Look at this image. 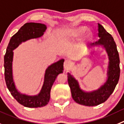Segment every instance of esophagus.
<instances>
[{
	"mask_svg": "<svg viewBox=\"0 0 124 124\" xmlns=\"http://www.w3.org/2000/svg\"><path fill=\"white\" fill-rule=\"evenodd\" d=\"M71 65H72V63H71V61H68V60H67V61H65L64 63H63V67H64L65 70H69V69L71 68Z\"/></svg>",
	"mask_w": 124,
	"mask_h": 124,
	"instance_id": "34e87169",
	"label": "esophagus"
}]
</instances>
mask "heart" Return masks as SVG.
<instances>
[{"instance_id": "heart-1", "label": "heart", "mask_w": 124, "mask_h": 124, "mask_svg": "<svg viewBox=\"0 0 124 124\" xmlns=\"http://www.w3.org/2000/svg\"><path fill=\"white\" fill-rule=\"evenodd\" d=\"M85 27L81 26V27H71V28L63 30L61 32V37L64 39L65 40H69L71 39H75V38L79 37L85 31ZM88 36L91 37H92V33L89 32L88 33Z\"/></svg>"}]
</instances>
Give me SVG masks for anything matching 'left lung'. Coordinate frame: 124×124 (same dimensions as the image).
I'll return each instance as SVG.
<instances>
[{"mask_svg":"<svg viewBox=\"0 0 124 124\" xmlns=\"http://www.w3.org/2000/svg\"><path fill=\"white\" fill-rule=\"evenodd\" d=\"M98 35L100 39L91 45H101L106 49L109 58L106 81L96 91L85 92L80 88L78 81L73 75L70 73L67 74L68 83L73 100L77 103L87 106H97L107 100L115 89L120 76L119 56L115 41L111 35L106 32L101 24H98Z\"/></svg>","mask_w":124,"mask_h":124,"instance_id":"obj_1","label":"left lung"}]
</instances>
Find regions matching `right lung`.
<instances>
[{"label": "right lung", "mask_w": 124, "mask_h": 124, "mask_svg": "<svg viewBox=\"0 0 124 124\" xmlns=\"http://www.w3.org/2000/svg\"><path fill=\"white\" fill-rule=\"evenodd\" d=\"M46 25L41 23H27L20 28L11 38L4 56L5 79L11 95L19 103L27 108H39L46 106L50 99V92L53 83L58 75L63 73L64 59H61L51 65L45 71L44 83L40 93L33 96L23 94L18 92L13 78V51L22 42L39 38L46 31Z\"/></svg>", "instance_id": "right-lung-1"}]
</instances>
